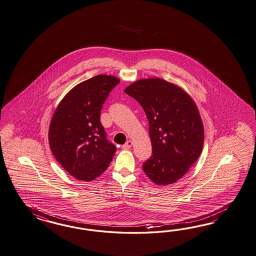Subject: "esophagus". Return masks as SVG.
I'll list each match as a JSON object with an SVG mask.
<instances>
[{"mask_svg":"<svg viewBox=\"0 0 256 256\" xmlns=\"http://www.w3.org/2000/svg\"><path fill=\"white\" fill-rule=\"evenodd\" d=\"M132 146V140H128L126 144H124V146H122V148L123 149H130V147Z\"/></svg>","mask_w":256,"mask_h":256,"instance_id":"esophagus-1","label":"esophagus"}]
</instances>
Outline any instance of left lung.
<instances>
[{
  "instance_id": "obj_1",
  "label": "left lung",
  "mask_w": 256,
  "mask_h": 256,
  "mask_svg": "<svg viewBox=\"0 0 256 256\" xmlns=\"http://www.w3.org/2000/svg\"><path fill=\"white\" fill-rule=\"evenodd\" d=\"M124 92L146 112L152 152L142 170L158 186L179 180L200 156L204 128L196 105L177 86L163 79H142Z\"/></svg>"
}]
</instances>
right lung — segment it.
<instances>
[{
  "label": "right lung",
  "instance_id": "add662e5",
  "mask_svg": "<svg viewBox=\"0 0 256 256\" xmlns=\"http://www.w3.org/2000/svg\"><path fill=\"white\" fill-rule=\"evenodd\" d=\"M119 82L114 76H94L74 86L56 109L49 146L56 161L78 180L98 177L116 152L100 123V110Z\"/></svg>",
  "mask_w": 256,
  "mask_h": 256
}]
</instances>
